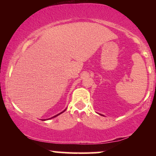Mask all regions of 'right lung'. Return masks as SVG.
I'll use <instances>...</instances> for the list:
<instances>
[{"mask_svg": "<svg viewBox=\"0 0 156 156\" xmlns=\"http://www.w3.org/2000/svg\"><path fill=\"white\" fill-rule=\"evenodd\" d=\"M64 112H62V113H63ZM62 113H60V114H57V115H55V116H54V117H57V116H58V115H59V114H62ZM53 117H52V118H53ZM50 119H51V118H50ZM43 120H45V119H43Z\"/></svg>", "mask_w": 156, "mask_h": 156, "instance_id": "obj_1", "label": "right lung"}]
</instances>
